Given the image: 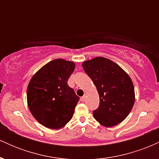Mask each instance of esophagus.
<instances>
[{"mask_svg":"<svg viewBox=\"0 0 159 159\" xmlns=\"http://www.w3.org/2000/svg\"><path fill=\"white\" fill-rule=\"evenodd\" d=\"M85 98H86V96H83L82 97H81V102H84L85 101Z\"/></svg>","mask_w":159,"mask_h":159,"instance_id":"esophagus-1","label":"esophagus"}]
</instances>
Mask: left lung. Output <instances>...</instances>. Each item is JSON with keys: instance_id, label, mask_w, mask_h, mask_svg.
I'll return each instance as SVG.
<instances>
[{"instance_id": "left-lung-1", "label": "left lung", "mask_w": 159, "mask_h": 159, "mask_svg": "<svg viewBox=\"0 0 159 159\" xmlns=\"http://www.w3.org/2000/svg\"><path fill=\"white\" fill-rule=\"evenodd\" d=\"M99 95V105L93 111L104 126L117 125L126 118L134 103V85L120 66L107 58H93L82 64Z\"/></svg>"}]
</instances>
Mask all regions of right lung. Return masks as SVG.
I'll return each instance as SVG.
<instances>
[{"instance_id":"add662e5","label":"right lung","mask_w":159,"mask_h":159,"mask_svg":"<svg viewBox=\"0 0 159 159\" xmlns=\"http://www.w3.org/2000/svg\"><path fill=\"white\" fill-rule=\"evenodd\" d=\"M75 69L73 62L50 61L29 82L27 105L34 118L44 126L58 129L72 119L79 97L68 85Z\"/></svg>"}]
</instances>
